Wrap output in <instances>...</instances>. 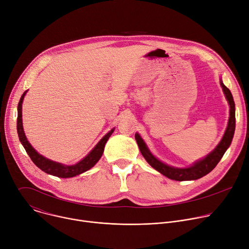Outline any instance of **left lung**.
<instances>
[{
	"label": "left lung",
	"instance_id": "1",
	"mask_svg": "<svg viewBox=\"0 0 249 249\" xmlns=\"http://www.w3.org/2000/svg\"><path fill=\"white\" fill-rule=\"evenodd\" d=\"M220 86L222 88L225 99L227 100L231 109H229V119H228L227 127L225 129V132L221 141L216 145V147L212 152H209L205 158L199 160H196L190 166L175 167L160 161L159 159H157L154 155H152L151 151L148 149L147 145L145 144L144 141L137 132L135 137H136L138 145L140 147V150L142 152V157L145 159V160L148 162V164L151 167H154L156 170L159 171V173H160L161 175H163L164 177L170 179L182 181V180L198 179L206 176L207 174H209L210 171L216 166V164L219 162V160L223 157L226 149L229 147V145H231L233 139L234 130H235V104L232 98V94L231 90L224 86L221 79H220Z\"/></svg>",
	"mask_w": 249,
	"mask_h": 249
}]
</instances>
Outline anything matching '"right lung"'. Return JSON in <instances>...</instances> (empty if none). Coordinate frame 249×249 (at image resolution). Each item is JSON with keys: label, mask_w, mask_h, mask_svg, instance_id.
<instances>
[{"label": "right lung", "mask_w": 249, "mask_h": 249, "mask_svg": "<svg viewBox=\"0 0 249 249\" xmlns=\"http://www.w3.org/2000/svg\"><path fill=\"white\" fill-rule=\"evenodd\" d=\"M27 91L28 90H26L22 94L20 102H18V105L17 130H18V139H20L21 143L25 147L27 154L29 155V157L31 158L33 162L40 169L45 171L46 174L53 176V177H58V178H69L79 176V175L85 173V171L90 169L102 158V156L104 154L105 145H106L107 142L108 141L109 137L111 136V133L113 132L114 128H111L107 133V135L97 144H95V146L89 152V154L83 160H81L79 162H76L75 164L67 165V164H64V163H61V162H56V161L51 160L45 158L44 156L40 155L39 152H37L32 146V144L28 142V140L26 138L24 127H23L22 105H23V101H24V98H25Z\"/></svg>", "instance_id": "right-lung-1"}]
</instances>
